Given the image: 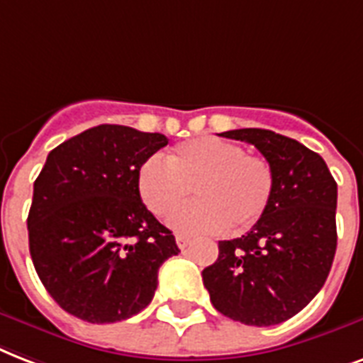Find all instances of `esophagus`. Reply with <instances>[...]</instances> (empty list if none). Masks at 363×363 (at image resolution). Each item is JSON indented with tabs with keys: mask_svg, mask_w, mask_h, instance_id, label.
<instances>
[{
	"mask_svg": "<svg viewBox=\"0 0 363 363\" xmlns=\"http://www.w3.org/2000/svg\"><path fill=\"white\" fill-rule=\"evenodd\" d=\"M176 244H178L179 250H185L191 244V238L182 237V235H178V237H176Z\"/></svg>",
	"mask_w": 363,
	"mask_h": 363,
	"instance_id": "34e87169",
	"label": "esophagus"
}]
</instances>
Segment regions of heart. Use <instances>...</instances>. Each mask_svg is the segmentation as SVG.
I'll use <instances>...</instances> for the list:
<instances>
[{"label":"heart","mask_w":363,"mask_h":363,"mask_svg":"<svg viewBox=\"0 0 363 363\" xmlns=\"http://www.w3.org/2000/svg\"><path fill=\"white\" fill-rule=\"evenodd\" d=\"M168 163L150 157L138 170V193L157 218H167L191 195L199 201L172 216L185 235L246 231L265 216L274 193V170L265 157L250 155L240 143L195 138L176 145Z\"/></svg>","instance_id":"1"}]
</instances>
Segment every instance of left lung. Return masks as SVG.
<instances>
[{
    "instance_id": "obj_1",
    "label": "left lung",
    "mask_w": 363,
    "mask_h": 363,
    "mask_svg": "<svg viewBox=\"0 0 363 363\" xmlns=\"http://www.w3.org/2000/svg\"><path fill=\"white\" fill-rule=\"evenodd\" d=\"M255 145L274 170L265 216L246 235L220 240L202 271L210 301L246 325L282 324L313 301L337 248V184L324 159L297 140L265 128L221 132Z\"/></svg>"
}]
</instances>
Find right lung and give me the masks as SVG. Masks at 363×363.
<instances>
[{
	"instance_id": "add662e5",
	"label": "right lung",
	"mask_w": 363,
	"mask_h": 363,
	"mask_svg": "<svg viewBox=\"0 0 363 363\" xmlns=\"http://www.w3.org/2000/svg\"><path fill=\"white\" fill-rule=\"evenodd\" d=\"M164 134L98 125L50 151L33 184L28 238L45 289L91 324L138 314L178 246L138 193V170Z\"/></svg>"
}]
</instances>
